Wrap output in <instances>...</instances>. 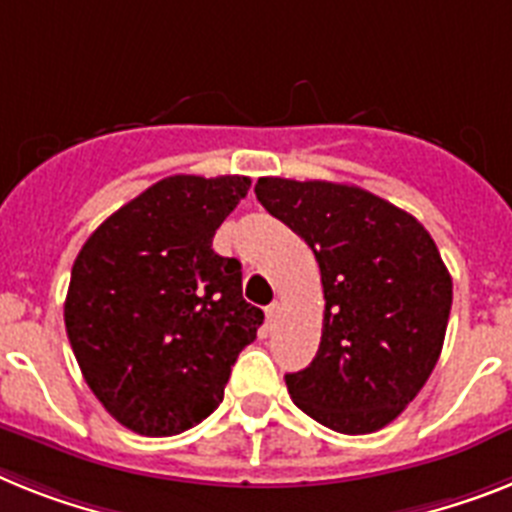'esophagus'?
Returning <instances> with one entry per match:
<instances>
[{"instance_id": "obj_1", "label": "esophagus", "mask_w": 512, "mask_h": 512, "mask_svg": "<svg viewBox=\"0 0 512 512\" xmlns=\"http://www.w3.org/2000/svg\"><path fill=\"white\" fill-rule=\"evenodd\" d=\"M278 312H281V304L278 302H273L268 309H265V317H268V322H265V325H268V330H273V325H276Z\"/></svg>"}]
</instances>
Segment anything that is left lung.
Returning a JSON list of instances; mask_svg holds the SVG:
<instances>
[{
  "label": "left lung",
  "mask_w": 512,
  "mask_h": 512,
  "mask_svg": "<svg viewBox=\"0 0 512 512\" xmlns=\"http://www.w3.org/2000/svg\"><path fill=\"white\" fill-rule=\"evenodd\" d=\"M257 200L312 247L325 315L317 356L286 375L291 401L343 435L390 424L429 380L453 281L411 213L349 184L263 176Z\"/></svg>",
  "instance_id": "left-lung-1"
}]
</instances>
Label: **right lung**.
Masks as SVG:
<instances>
[{
  "instance_id": "right-lung-1",
  "label": "right lung",
  "mask_w": 512,
  "mask_h": 512,
  "mask_svg": "<svg viewBox=\"0 0 512 512\" xmlns=\"http://www.w3.org/2000/svg\"><path fill=\"white\" fill-rule=\"evenodd\" d=\"M247 176L176 174L88 236L64 325L88 388L119 424L171 437L218 409L263 309L242 296V263L213 252Z\"/></svg>"
}]
</instances>
